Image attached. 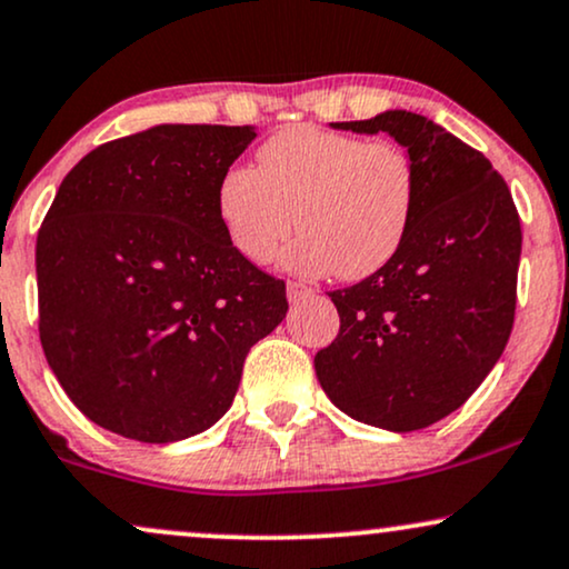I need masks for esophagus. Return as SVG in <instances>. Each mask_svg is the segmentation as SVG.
I'll return each mask as SVG.
<instances>
[{
	"label": "esophagus",
	"instance_id": "obj_1",
	"mask_svg": "<svg viewBox=\"0 0 569 569\" xmlns=\"http://www.w3.org/2000/svg\"><path fill=\"white\" fill-rule=\"evenodd\" d=\"M286 293H289L291 305H299V302H305V299L312 297V289H307L305 283H297V280H289V283H286Z\"/></svg>",
	"mask_w": 569,
	"mask_h": 569
}]
</instances>
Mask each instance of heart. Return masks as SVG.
<instances>
[{
	"mask_svg": "<svg viewBox=\"0 0 569 569\" xmlns=\"http://www.w3.org/2000/svg\"><path fill=\"white\" fill-rule=\"evenodd\" d=\"M416 196L413 161L395 142L297 124L259 146L257 169H224L214 201L224 236L249 262H270L297 224L289 270L362 280L400 254Z\"/></svg>",
	"mask_w": 569,
	"mask_h": 569,
	"instance_id": "b5f03b06",
	"label": "heart"
}]
</instances>
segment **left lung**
Masks as SVG:
<instances>
[{"mask_svg":"<svg viewBox=\"0 0 569 569\" xmlns=\"http://www.w3.org/2000/svg\"><path fill=\"white\" fill-rule=\"evenodd\" d=\"M333 127L395 137L419 196L400 254L328 293L341 326L315 355V373L355 421L413 432L461 408L501 358L515 326L519 214L480 150L427 116L385 111Z\"/></svg>","mask_w":569,"mask_h":569,"instance_id":"8db88e82","label":"left lung"}]
</instances>
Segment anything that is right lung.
<instances>
[{
    "mask_svg": "<svg viewBox=\"0 0 569 569\" xmlns=\"http://www.w3.org/2000/svg\"><path fill=\"white\" fill-rule=\"evenodd\" d=\"M254 127L159 124L87 153L37 238L39 339L89 421L177 442L228 413L243 360L286 318L283 280L238 254L217 182Z\"/></svg>",
    "mask_w": 569,
    "mask_h": 569,
    "instance_id": "right-lung-1",
    "label": "right lung"
}]
</instances>
